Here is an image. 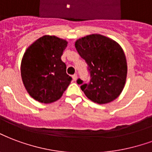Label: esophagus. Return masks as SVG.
<instances>
[{"instance_id": "esophagus-1", "label": "esophagus", "mask_w": 152, "mask_h": 152, "mask_svg": "<svg viewBox=\"0 0 152 152\" xmlns=\"http://www.w3.org/2000/svg\"><path fill=\"white\" fill-rule=\"evenodd\" d=\"M72 79H73V80H75V81H76V79H77V75H76V74H74V75H73Z\"/></svg>"}]
</instances>
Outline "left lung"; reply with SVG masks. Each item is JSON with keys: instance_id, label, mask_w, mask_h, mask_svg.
<instances>
[{"instance_id": "obj_1", "label": "left lung", "mask_w": 152, "mask_h": 152, "mask_svg": "<svg viewBox=\"0 0 152 152\" xmlns=\"http://www.w3.org/2000/svg\"><path fill=\"white\" fill-rule=\"evenodd\" d=\"M75 47L90 73L88 84L77 80L85 96L97 104L113 102L123 90L127 75L126 59L121 46L108 37L93 34L77 39Z\"/></svg>"}]
</instances>
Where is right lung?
I'll use <instances>...</instances> for the list:
<instances>
[{
    "instance_id": "right-lung-1",
    "label": "right lung",
    "mask_w": 152,
    "mask_h": 152,
    "mask_svg": "<svg viewBox=\"0 0 152 152\" xmlns=\"http://www.w3.org/2000/svg\"><path fill=\"white\" fill-rule=\"evenodd\" d=\"M67 42L56 36L44 35L26 50L21 64V76L31 97L49 104L59 100L70 85L72 77L61 60Z\"/></svg>"
}]
</instances>
